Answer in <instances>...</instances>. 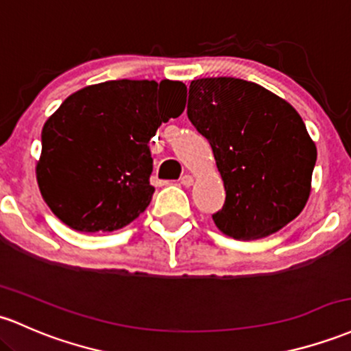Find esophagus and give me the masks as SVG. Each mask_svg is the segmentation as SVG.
<instances>
[{
  "label": "esophagus",
  "instance_id": "esophagus-1",
  "mask_svg": "<svg viewBox=\"0 0 351 351\" xmlns=\"http://www.w3.org/2000/svg\"><path fill=\"white\" fill-rule=\"evenodd\" d=\"M180 182H182V184L183 186H191V184H193V176L191 175H184V176H182V180H180Z\"/></svg>",
  "mask_w": 351,
  "mask_h": 351
}]
</instances>
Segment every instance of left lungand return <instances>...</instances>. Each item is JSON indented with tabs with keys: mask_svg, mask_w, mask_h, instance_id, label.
<instances>
[{
	"mask_svg": "<svg viewBox=\"0 0 351 351\" xmlns=\"http://www.w3.org/2000/svg\"><path fill=\"white\" fill-rule=\"evenodd\" d=\"M188 118L210 141L226 199L213 221L234 240L276 233L305 208L317 146L298 111L240 78L190 84Z\"/></svg>",
	"mask_w": 351,
	"mask_h": 351,
	"instance_id": "1",
	"label": "left lung"
}]
</instances>
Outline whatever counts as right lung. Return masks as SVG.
Wrapping results in <instances>:
<instances>
[{"label": "right lung", "instance_id": "obj_1", "mask_svg": "<svg viewBox=\"0 0 351 351\" xmlns=\"http://www.w3.org/2000/svg\"><path fill=\"white\" fill-rule=\"evenodd\" d=\"M182 82L117 80L69 95L46 119L36 180L64 225L82 233L114 232L148 208L149 140L183 113Z\"/></svg>", "mask_w": 351, "mask_h": 351}]
</instances>
